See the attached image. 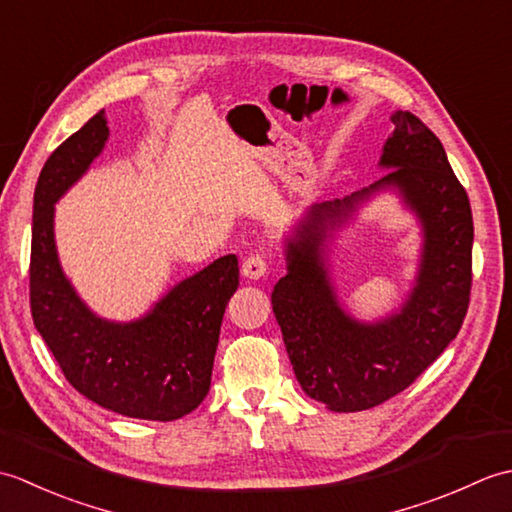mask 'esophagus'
I'll use <instances>...</instances> for the list:
<instances>
[{
	"label": "esophagus",
	"instance_id": "34e87169",
	"mask_svg": "<svg viewBox=\"0 0 512 512\" xmlns=\"http://www.w3.org/2000/svg\"><path fill=\"white\" fill-rule=\"evenodd\" d=\"M268 270L264 255H248L242 264V275L248 279H262Z\"/></svg>",
	"mask_w": 512,
	"mask_h": 512
}]
</instances>
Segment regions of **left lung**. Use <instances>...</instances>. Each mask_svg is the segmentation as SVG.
<instances>
[{"instance_id": "1", "label": "left lung", "mask_w": 512, "mask_h": 512, "mask_svg": "<svg viewBox=\"0 0 512 512\" xmlns=\"http://www.w3.org/2000/svg\"><path fill=\"white\" fill-rule=\"evenodd\" d=\"M394 132L367 189L312 206L284 242L286 277L273 312L301 389L330 411L372 409L400 394L458 336L471 295L473 215L469 195L438 136L411 112L391 114ZM383 190L417 215L423 248L408 299L387 318L358 322L340 306L329 277V242L360 206Z\"/></svg>"}]
</instances>
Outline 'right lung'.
Instances as JSON below:
<instances>
[{
	"label": "right lung",
	"instance_id": "obj_1",
	"mask_svg": "<svg viewBox=\"0 0 512 512\" xmlns=\"http://www.w3.org/2000/svg\"><path fill=\"white\" fill-rule=\"evenodd\" d=\"M110 138L103 112L52 151L32 204L30 310L68 383L88 400L140 420H178L209 394L235 255L202 268L134 321H107L65 277L54 242V204L83 178Z\"/></svg>",
	"mask_w": 512,
	"mask_h": 512
}]
</instances>
